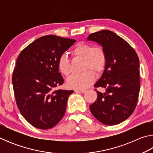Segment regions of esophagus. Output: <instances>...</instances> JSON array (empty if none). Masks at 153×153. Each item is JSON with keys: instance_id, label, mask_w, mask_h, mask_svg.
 <instances>
[{"instance_id": "1", "label": "esophagus", "mask_w": 153, "mask_h": 153, "mask_svg": "<svg viewBox=\"0 0 153 153\" xmlns=\"http://www.w3.org/2000/svg\"><path fill=\"white\" fill-rule=\"evenodd\" d=\"M74 91L76 93H84L86 92V90H75Z\"/></svg>"}]
</instances>
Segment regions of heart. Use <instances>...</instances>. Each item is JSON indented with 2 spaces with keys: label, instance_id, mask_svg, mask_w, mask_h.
I'll return each mask as SVG.
<instances>
[{
  "label": "heart",
  "instance_id": "1",
  "mask_svg": "<svg viewBox=\"0 0 153 153\" xmlns=\"http://www.w3.org/2000/svg\"><path fill=\"white\" fill-rule=\"evenodd\" d=\"M72 55L84 59L83 71L80 74L72 75L67 80V86L76 90L86 88L94 82L95 75H99L104 71L107 63V55L101 46H94L92 44L80 42L74 46ZM57 67L59 72L63 76H69L71 72L70 63L65 55L59 58Z\"/></svg>",
  "mask_w": 153,
  "mask_h": 153
}]
</instances>
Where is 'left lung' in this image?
Listing matches in <instances>:
<instances>
[{
	"label": "left lung",
	"instance_id": "left-lung-1",
	"mask_svg": "<svg viewBox=\"0 0 153 153\" xmlns=\"http://www.w3.org/2000/svg\"><path fill=\"white\" fill-rule=\"evenodd\" d=\"M88 40L101 45L107 55L105 70L94 86L105 88V92L95 89L98 97L90 105V111L105 125H117L133 113L138 102L140 88L139 58L125 40L111 31L92 33Z\"/></svg>",
	"mask_w": 153,
	"mask_h": 153
}]
</instances>
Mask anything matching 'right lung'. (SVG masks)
<instances>
[{"label": "right lung", "instance_id": "obj_1", "mask_svg": "<svg viewBox=\"0 0 153 153\" xmlns=\"http://www.w3.org/2000/svg\"><path fill=\"white\" fill-rule=\"evenodd\" d=\"M76 40L54 35L38 38L21 52L12 83L16 103L23 117L40 129L53 128L63 118L74 90H55L63 84L59 58Z\"/></svg>", "mask_w": 153, "mask_h": 153}]
</instances>
